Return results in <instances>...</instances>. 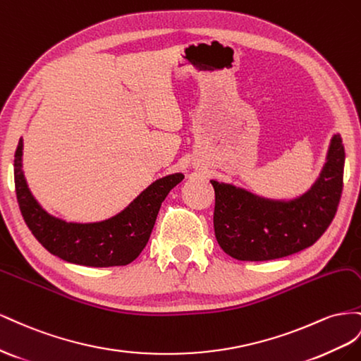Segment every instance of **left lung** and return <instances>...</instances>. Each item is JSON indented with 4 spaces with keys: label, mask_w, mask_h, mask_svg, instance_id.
I'll return each mask as SVG.
<instances>
[{
    "label": "left lung",
    "mask_w": 361,
    "mask_h": 361,
    "mask_svg": "<svg viewBox=\"0 0 361 361\" xmlns=\"http://www.w3.org/2000/svg\"><path fill=\"white\" fill-rule=\"evenodd\" d=\"M345 148L341 135L329 143L321 175L301 197L290 201L263 197L210 180L214 189V235L235 260L264 262L312 246L331 224L343 189Z\"/></svg>",
    "instance_id": "left-lung-1"
}]
</instances>
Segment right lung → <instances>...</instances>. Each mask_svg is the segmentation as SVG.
Listing matches in <instances>:
<instances>
[{"label":"right lung","instance_id":"right-lung-1","mask_svg":"<svg viewBox=\"0 0 361 361\" xmlns=\"http://www.w3.org/2000/svg\"><path fill=\"white\" fill-rule=\"evenodd\" d=\"M183 178V173H172L154 181L110 219L66 222L48 214L30 192L23 172V139L15 152L16 198L30 231L61 260L92 267L126 266L136 260L149 240L161 202Z\"/></svg>","mask_w":361,"mask_h":361}]
</instances>
